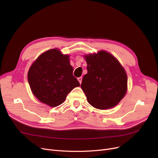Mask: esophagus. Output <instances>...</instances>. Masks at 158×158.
Returning a JSON list of instances; mask_svg holds the SVG:
<instances>
[{"label":"esophagus","instance_id":"obj_1","mask_svg":"<svg viewBox=\"0 0 158 158\" xmlns=\"http://www.w3.org/2000/svg\"><path fill=\"white\" fill-rule=\"evenodd\" d=\"M78 80L79 81V82H80V84H81V83H82V77H79V78H78Z\"/></svg>","mask_w":158,"mask_h":158}]
</instances>
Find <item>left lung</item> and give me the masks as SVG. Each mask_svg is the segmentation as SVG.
Returning a JSON list of instances; mask_svg holds the SVG:
<instances>
[{"instance_id":"left-lung-1","label":"left lung","mask_w":158,"mask_h":158,"mask_svg":"<svg viewBox=\"0 0 158 158\" xmlns=\"http://www.w3.org/2000/svg\"><path fill=\"white\" fill-rule=\"evenodd\" d=\"M88 73L81 84L88 103L99 109L116 106L127 91V76L118 60L108 52L84 55Z\"/></svg>"}]
</instances>
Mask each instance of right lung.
I'll list each match as a JSON object with an SVG mask.
<instances>
[{
    "label": "right lung",
    "instance_id": "obj_1",
    "mask_svg": "<svg viewBox=\"0 0 158 158\" xmlns=\"http://www.w3.org/2000/svg\"><path fill=\"white\" fill-rule=\"evenodd\" d=\"M27 80L36 98L51 107L63 103L68 94L80 85L73 76L69 56L57 49H50L38 57L28 71Z\"/></svg>",
    "mask_w": 158,
    "mask_h": 158
}]
</instances>
